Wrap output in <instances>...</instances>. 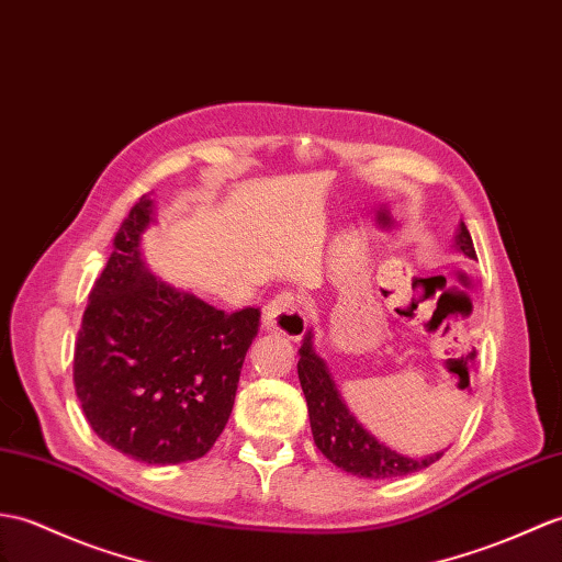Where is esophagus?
<instances>
[{
    "instance_id": "esophagus-1",
    "label": "esophagus",
    "mask_w": 562,
    "mask_h": 562,
    "mask_svg": "<svg viewBox=\"0 0 562 562\" xmlns=\"http://www.w3.org/2000/svg\"><path fill=\"white\" fill-rule=\"evenodd\" d=\"M263 328L290 337V340H299L304 335L306 318L302 304L292 292H280L270 299V304L263 308Z\"/></svg>"
}]
</instances>
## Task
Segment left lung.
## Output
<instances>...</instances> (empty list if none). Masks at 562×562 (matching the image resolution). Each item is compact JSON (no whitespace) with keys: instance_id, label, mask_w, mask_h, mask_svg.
Instances as JSON below:
<instances>
[{"instance_id":"obj_1","label":"left lung","mask_w":562,"mask_h":562,"mask_svg":"<svg viewBox=\"0 0 562 562\" xmlns=\"http://www.w3.org/2000/svg\"><path fill=\"white\" fill-rule=\"evenodd\" d=\"M458 246L464 256L476 258L472 234L464 227V222L460 225ZM299 355H302V359L296 363V371L308 404L311 434L318 450L335 467L363 479H395L422 472V469L442 458V452L428 454V458L422 460L404 458V454L385 448L383 442H378L369 430L349 414L347 404L342 402L340 393H337V387L328 373V367H325V361L313 351L311 333L306 335Z\"/></svg>"}]
</instances>
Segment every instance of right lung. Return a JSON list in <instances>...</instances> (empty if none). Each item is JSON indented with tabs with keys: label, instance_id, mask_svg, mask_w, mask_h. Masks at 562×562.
I'll return each instance as SVG.
<instances>
[{
	"label": "right lung",
	"instance_id": "add662e5",
	"mask_svg": "<svg viewBox=\"0 0 562 562\" xmlns=\"http://www.w3.org/2000/svg\"><path fill=\"white\" fill-rule=\"evenodd\" d=\"M140 195L88 294L74 349V385L90 428L146 464L199 460L215 446L237 395L260 308L220 311L150 276Z\"/></svg>",
	"mask_w": 562,
	"mask_h": 562
}]
</instances>
